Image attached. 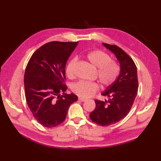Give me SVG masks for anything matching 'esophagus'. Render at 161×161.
Here are the masks:
<instances>
[{"mask_svg": "<svg viewBox=\"0 0 161 161\" xmlns=\"http://www.w3.org/2000/svg\"><path fill=\"white\" fill-rule=\"evenodd\" d=\"M78 100H80V101H81V102H85V101L86 100V99L83 98V97H79V98H78Z\"/></svg>", "mask_w": 161, "mask_h": 161, "instance_id": "34e87169", "label": "esophagus"}]
</instances>
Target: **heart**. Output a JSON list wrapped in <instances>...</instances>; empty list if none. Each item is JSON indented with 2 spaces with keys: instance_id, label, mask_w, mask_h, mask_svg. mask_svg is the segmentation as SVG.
<instances>
[{
  "instance_id": "b5f03b06",
  "label": "heart",
  "mask_w": 161,
  "mask_h": 161,
  "mask_svg": "<svg viewBox=\"0 0 161 161\" xmlns=\"http://www.w3.org/2000/svg\"><path fill=\"white\" fill-rule=\"evenodd\" d=\"M90 64L97 68V75L100 84L103 86H110L114 84L119 73V66L115 61L111 59L108 54L100 50H95L87 55ZM77 59H73L67 64L66 74L69 78L73 77L74 69ZM73 93L83 98L92 96L97 90V85L93 82L79 81L72 84Z\"/></svg>"
}]
</instances>
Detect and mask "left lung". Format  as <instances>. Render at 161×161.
Instances as JSON below:
<instances>
[{
	"mask_svg": "<svg viewBox=\"0 0 161 161\" xmlns=\"http://www.w3.org/2000/svg\"><path fill=\"white\" fill-rule=\"evenodd\" d=\"M115 54L120 65V72L115 82L102 93L104 101L95 100V108L90 114L92 121L101 126H109L121 120L129 114L137 95L138 81L134 61L120 47L102 43Z\"/></svg>",
	"mask_w": 161,
	"mask_h": 161,
	"instance_id": "8db88e82",
	"label": "left lung"
}]
</instances>
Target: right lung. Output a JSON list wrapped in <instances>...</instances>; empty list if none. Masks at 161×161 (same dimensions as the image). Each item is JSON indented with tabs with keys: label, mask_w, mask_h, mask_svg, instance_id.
Returning a JSON list of instances; mask_svg holds the SVG:
<instances>
[{
	"label": "right lung",
	"mask_w": 161,
	"mask_h": 161,
	"mask_svg": "<svg viewBox=\"0 0 161 161\" xmlns=\"http://www.w3.org/2000/svg\"><path fill=\"white\" fill-rule=\"evenodd\" d=\"M78 42H52L33 53L24 75L27 104L33 116L45 127H54L66 118L70 105L77 100L66 94V64ZM62 92L63 95H60Z\"/></svg>",
	"instance_id": "right-lung-1"
}]
</instances>
